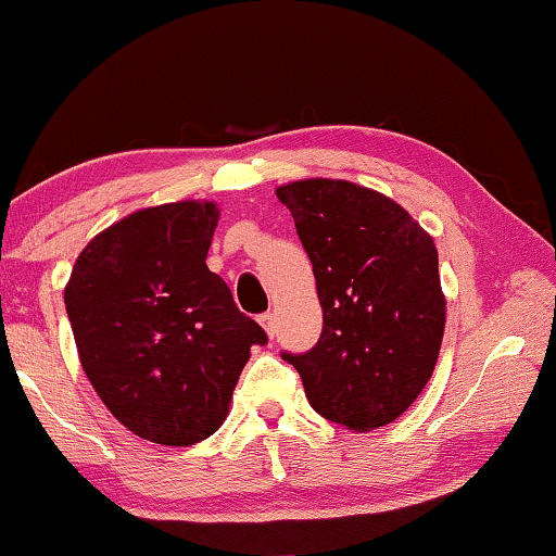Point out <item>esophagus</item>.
Instances as JSON below:
<instances>
[{"mask_svg":"<svg viewBox=\"0 0 556 556\" xmlns=\"http://www.w3.org/2000/svg\"><path fill=\"white\" fill-rule=\"evenodd\" d=\"M257 321H260L262 328H265V333H267L269 338L275 336V316H271V314H262V316L257 318Z\"/></svg>","mask_w":556,"mask_h":556,"instance_id":"1","label":"esophagus"}]
</instances>
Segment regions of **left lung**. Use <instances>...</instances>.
<instances>
[{
    "instance_id": "left-lung-1",
    "label": "left lung",
    "mask_w": 556,
    "mask_h": 556,
    "mask_svg": "<svg viewBox=\"0 0 556 556\" xmlns=\"http://www.w3.org/2000/svg\"><path fill=\"white\" fill-rule=\"evenodd\" d=\"M314 265L324 331L287 355L306 400L353 431L390 425L434 372L446 326L431 235L384 193L343 178L277 188Z\"/></svg>"
}]
</instances>
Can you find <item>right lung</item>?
<instances>
[{"mask_svg":"<svg viewBox=\"0 0 556 556\" xmlns=\"http://www.w3.org/2000/svg\"><path fill=\"white\" fill-rule=\"evenodd\" d=\"M218 220L213 201L129 213L83 248L63 291L98 397L154 444L191 446L215 434L250 348L267 343L205 265Z\"/></svg>","mask_w":556,"mask_h":556,"instance_id":"add662e5","label":"right lung"}]
</instances>
